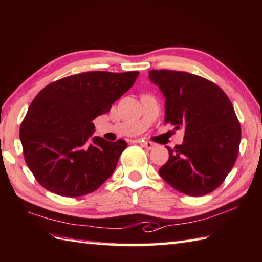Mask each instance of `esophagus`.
Masks as SVG:
<instances>
[{"label": "esophagus", "instance_id": "1", "mask_svg": "<svg viewBox=\"0 0 262 262\" xmlns=\"http://www.w3.org/2000/svg\"><path fill=\"white\" fill-rule=\"evenodd\" d=\"M141 144H142V146H144L145 149H147V150L155 149V146H156L154 142H150V141H142Z\"/></svg>", "mask_w": 262, "mask_h": 262}]
</instances>
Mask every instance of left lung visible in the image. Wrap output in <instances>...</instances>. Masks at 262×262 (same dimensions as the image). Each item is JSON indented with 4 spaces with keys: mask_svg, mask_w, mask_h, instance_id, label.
<instances>
[{
    "mask_svg": "<svg viewBox=\"0 0 262 262\" xmlns=\"http://www.w3.org/2000/svg\"><path fill=\"white\" fill-rule=\"evenodd\" d=\"M149 79L165 96V122L183 128V143L167 147L160 177L178 191L198 197L225 181L238 156L241 125L225 92L199 75L152 70Z\"/></svg>",
    "mask_w": 262,
    "mask_h": 262,
    "instance_id": "obj_1",
    "label": "left lung"
}]
</instances>
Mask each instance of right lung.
Segmentation results:
<instances>
[{
	"label": "right lung",
	"mask_w": 262,
	"mask_h": 262,
	"mask_svg": "<svg viewBox=\"0 0 262 262\" xmlns=\"http://www.w3.org/2000/svg\"><path fill=\"white\" fill-rule=\"evenodd\" d=\"M137 75V71L79 73L51 82L36 95L19 137L28 168L42 187L79 197L111 177L127 143L92 137L93 120L111 110Z\"/></svg>",
	"instance_id": "1"
}]
</instances>
